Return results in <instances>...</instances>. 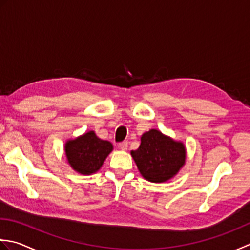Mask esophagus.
Here are the masks:
<instances>
[{
	"mask_svg": "<svg viewBox=\"0 0 250 250\" xmlns=\"http://www.w3.org/2000/svg\"><path fill=\"white\" fill-rule=\"evenodd\" d=\"M119 147H120L121 150H123V151L127 150V147H128V142H127V141L120 142V144H119Z\"/></svg>",
	"mask_w": 250,
	"mask_h": 250,
	"instance_id": "34e87169",
	"label": "esophagus"
}]
</instances>
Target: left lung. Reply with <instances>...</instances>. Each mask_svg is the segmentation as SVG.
Returning <instances> with one entry per match:
<instances>
[{"label": "left lung", "instance_id": "8db88e82", "mask_svg": "<svg viewBox=\"0 0 250 250\" xmlns=\"http://www.w3.org/2000/svg\"><path fill=\"white\" fill-rule=\"evenodd\" d=\"M131 156L146 180L164 182L174 177L185 164L186 149L181 142L151 129L142 135L140 146L131 151Z\"/></svg>", "mask_w": 250, "mask_h": 250}]
</instances>
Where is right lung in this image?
Listing matches in <instances>:
<instances>
[{
  "instance_id": "1",
  "label": "right lung",
  "mask_w": 250,
  "mask_h": 250,
  "mask_svg": "<svg viewBox=\"0 0 250 250\" xmlns=\"http://www.w3.org/2000/svg\"><path fill=\"white\" fill-rule=\"evenodd\" d=\"M112 149L111 142L99 139L94 131L65 144V154L71 167L84 175L98 170Z\"/></svg>"
}]
</instances>
